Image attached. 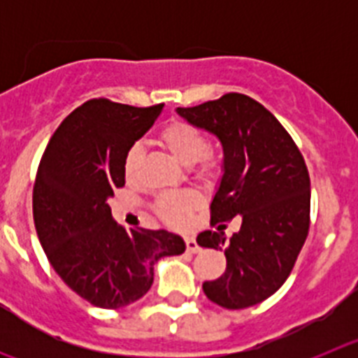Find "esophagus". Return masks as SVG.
Instances as JSON below:
<instances>
[{"mask_svg":"<svg viewBox=\"0 0 358 358\" xmlns=\"http://www.w3.org/2000/svg\"><path fill=\"white\" fill-rule=\"evenodd\" d=\"M185 242H186V251H188V252H199V251H201L197 240H195L194 236H186Z\"/></svg>","mask_w":358,"mask_h":358,"instance_id":"34e87169","label":"esophagus"}]
</instances>
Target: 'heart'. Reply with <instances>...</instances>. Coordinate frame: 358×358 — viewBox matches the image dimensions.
<instances>
[{"instance_id":"b5f03b06","label":"heart","mask_w":358,"mask_h":358,"mask_svg":"<svg viewBox=\"0 0 358 358\" xmlns=\"http://www.w3.org/2000/svg\"><path fill=\"white\" fill-rule=\"evenodd\" d=\"M159 143L176 157L179 163L192 166L199 181L210 182L222 176V157L210 148L206 132L195 127L186 120H170L159 131ZM143 150L140 145H132L123 157V173L129 182L140 176ZM202 206L201 195L195 192H169L157 197L154 202V213L170 227H182L189 217Z\"/></svg>"}]
</instances>
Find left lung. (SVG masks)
<instances>
[{"mask_svg":"<svg viewBox=\"0 0 358 358\" xmlns=\"http://www.w3.org/2000/svg\"><path fill=\"white\" fill-rule=\"evenodd\" d=\"M177 113L217 136L224 147V176L211 202V226L197 236L202 248L224 249L226 273L204 281L208 299L229 310L273 296L292 273L310 229V176L292 136L260 102L227 93ZM241 215L229 241L222 229Z\"/></svg>","mask_w":358,"mask_h":358,"instance_id":"1","label":"left lung"}]
</instances>
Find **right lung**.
<instances>
[{"label": "right lung", "mask_w": 358, "mask_h": 358, "mask_svg": "<svg viewBox=\"0 0 358 358\" xmlns=\"http://www.w3.org/2000/svg\"><path fill=\"white\" fill-rule=\"evenodd\" d=\"M163 106L87 100L62 120L37 169L31 208L41 245L66 285L100 308L138 301L152 287L154 264L186 249L169 231L116 226L107 204L125 186V152Z\"/></svg>", "instance_id": "obj_1"}]
</instances>
